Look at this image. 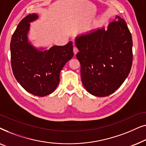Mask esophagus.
Listing matches in <instances>:
<instances>
[{
    "instance_id": "1",
    "label": "esophagus",
    "mask_w": 146,
    "mask_h": 146,
    "mask_svg": "<svg viewBox=\"0 0 146 146\" xmlns=\"http://www.w3.org/2000/svg\"><path fill=\"white\" fill-rule=\"evenodd\" d=\"M73 52H74V54L76 55V54H77L78 52V50L77 49V48H76V47H74V48H73Z\"/></svg>"
}]
</instances>
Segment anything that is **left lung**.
<instances>
[{"label":"left lung","mask_w":146,"mask_h":146,"mask_svg":"<svg viewBox=\"0 0 146 146\" xmlns=\"http://www.w3.org/2000/svg\"><path fill=\"white\" fill-rule=\"evenodd\" d=\"M81 80L90 94L105 97L119 88L132 65V38L127 24L119 16L104 27L78 36Z\"/></svg>","instance_id":"8db88e82"}]
</instances>
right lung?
Returning a JSON list of instances; mask_svg holds the SVG:
<instances>
[{
  "instance_id": "right-lung-1",
  "label": "right lung",
  "mask_w": 146,
  "mask_h": 146,
  "mask_svg": "<svg viewBox=\"0 0 146 146\" xmlns=\"http://www.w3.org/2000/svg\"><path fill=\"white\" fill-rule=\"evenodd\" d=\"M38 15L30 14L20 22L11 42L13 74L21 86L37 96L54 92L60 82V73L74 56L72 42L49 49L36 48L29 40L31 23Z\"/></svg>"
}]
</instances>
